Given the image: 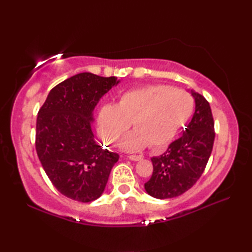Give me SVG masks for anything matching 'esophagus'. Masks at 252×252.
Segmentation results:
<instances>
[{"mask_svg":"<svg viewBox=\"0 0 252 252\" xmlns=\"http://www.w3.org/2000/svg\"><path fill=\"white\" fill-rule=\"evenodd\" d=\"M142 156L141 155H130L129 156V159L130 160H133V161H138V160H142Z\"/></svg>","mask_w":252,"mask_h":252,"instance_id":"obj_1","label":"esophagus"}]
</instances>
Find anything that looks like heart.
<instances>
[{
  "label": "heart",
  "instance_id": "1",
  "mask_svg": "<svg viewBox=\"0 0 252 252\" xmlns=\"http://www.w3.org/2000/svg\"><path fill=\"white\" fill-rule=\"evenodd\" d=\"M194 98L184 90L170 85L130 90L120 95L118 103L101 106L97 115V131L103 140L116 144L129 129L134 131L121 142L126 151L149 147L159 149L173 140L189 121L194 110Z\"/></svg>",
  "mask_w": 252,
  "mask_h": 252
}]
</instances>
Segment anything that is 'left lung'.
<instances>
[{"label": "left lung", "instance_id": "left-lung-1", "mask_svg": "<svg viewBox=\"0 0 252 252\" xmlns=\"http://www.w3.org/2000/svg\"><path fill=\"white\" fill-rule=\"evenodd\" d=\"M195 98L191 121L162 155L152 158L153 175L145 183L149 195L158 199L178 197L191 189L206 169L215 142V121L208 100L190 91Z\"/></svg>", "mask_w": 252, "mask_h": 252}]
</instances>
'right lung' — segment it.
<instances>
[{"mask_svg":"<svg viewBox=\"0 0 252 252\" xmlns=\"http://www.w3.org/2000/svg\"><path fill=\"white\" fill-rule=\"evenodd\" d=\"M118 83L116 77L78 73L53 88L37 112V157L55 189L72 200L97 199L119 160L96 143L91 126L95 106Z\"/></svg>","mask_w":252,"mask_h":252,"instance_id":"right-lung-1","label":"right lung"}]
</instances>
